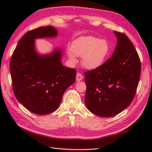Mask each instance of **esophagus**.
Segmentation results:
<instances>
[{
  "mask_svg": "<svg viewBox=\"0 0 152 152\" xmlns=\"http://www.w3.org/2000/svg\"><path fill=\"white\" fill-rule=\"evenodd\" d=\"M82 79H83V76H82V75L80 73L78 72L77 73V75H76V80L77 82H79V81L82 80Z\"/></svg>",
  "mask_w": 152,
  "mask_h": 152,
  "instance_id": "esophagus-1",
  "label": "esophagus"
}]
</instances>
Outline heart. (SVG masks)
Wrapping results in <instances>:
<instances>
[{"instance_id":"1","label":"heart","mask_w":152,"mask_h":152,"mask_svg":"<svg viewBox=\"0 0 152 152\" xmlns=\"http://www.w3.org/2000/svg\"><path fill=\"white\" fill-rule=\"evenodd\" d=\"M110 51L111 46L107 40L94 36H82L72 42L68 56L73 63L76 62V56L81 57L84 68L94 70L103 65Z\"/></svg>"}]
</instances>
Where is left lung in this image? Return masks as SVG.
Wrapping results in <instances>:
<instances>
[{"instance_id": "8db88e82", "label": "left lung", "mask_w": 152, "mask_h": 152, "mask_svg": "<svg viewBox=\"0 0 152 152\" xmlns=\"http://www.w3.org/2000/svg\"><path fill=\"white\" fill-rule=\"evenodd\" d=\"M117 38L112 56L98 68L84 73L85 103L98 116L111 117L129 106L141 74V61L128 37L114 31Z\"/></svg>"}]
</instances>
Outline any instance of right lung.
<instances>
[{
	"label": "right lung",
	"mask_w": 152,
	"mask_h": 152,
	"mask_svg": "<svg viewBox=\"0 0 152 152\" xmlns=\"http://www.w3.org/2000/svg\"><path fill=\"white\" fill-rule=\"evenodd\" d=\"M57 35L56 29L50 26L26 32L11 59L14 94L27 110L38 115L56 110L65 91L75 81V69L62 65L61 49L45 55L39 54L35 49V39L55 37Z\"/></svg>",
	"instance_id": "obj_1"
}]
</instances>
